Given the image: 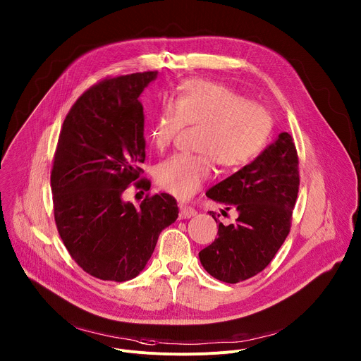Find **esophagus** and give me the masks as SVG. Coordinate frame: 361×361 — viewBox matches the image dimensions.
<instances>
[{
	"instance_id": "34e87169",
	"label": "esophagus",
	"mask_w": 361,
	"mask_h": 361,
	"mask_svg": "<svg viewBox=\"0 0 361 361\" xmlns=\"http://www.w3.org/2000/svg\"><path fill=\"white\" fill-rule=\"evenodd\" d=\"M195 212L191 206H187V204H180V217L181 219H190L192 216H195Z\"/></svg>"
}]
</instances>
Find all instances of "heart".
Listing matches in <instances>:
<instances>
[{"mask_svg":"<svg viewBox=\"0 0 361 361\" xmlns=\"http://www.w3.org/2000/svg\"><path fill=\"white\" fill-rule=\"evenodd\" d=\"M184 125L199 126L194 148L200 152L176 154L155 173L158 184L180 199L190 197L210 178L213 161L223 170L252 161L265 148L274 122L267 108L228 86L192 79L159 108L149 129L152 147L167 149Z\"/></svg>","mask_w":361,"mask_h":361,"instance_id":"b5f03b06","label":"heart"}]
</instances>
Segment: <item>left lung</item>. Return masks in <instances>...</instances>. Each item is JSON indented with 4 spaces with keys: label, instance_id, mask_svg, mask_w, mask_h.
I'll return each instance as SVG.
<instances>
[{
    "label": "left lung",
    "instance_id": "obj_1",
    "mask_svg": "<svg viewBox=\"0 0 361 361\" xmlns=\"http://www.w3.org/2000/svg\"><path fill=\"white\" fill-rule=\"evenodd\" d=\"M298 164L292 137L282 133L250 164L206 192L239 214L233 224L219 223V238L199 253L213 278L238 283L271 264L290 228L300 188ZM210 214L217 223L216 214Z\"/></svg>",
    "mask_w": 361,
    "mask_h": 361
}]
</instances>
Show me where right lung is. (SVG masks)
Masks as SVG:
<instances>
[{"instance_id": "1", "label": "right lung", "mask_w": 361, "mask_h": 361, "mask_svg": "<svg viewBox=\"0 0 361 361\" xmlns=\"http://www.w3.org/2000/svg\"><path fill=\"white\" fill-rule=\"evenodd\" d=\"M158 72L105 79L89 87L63 122L50 176L59 235L76 264L102 281L140 275L159 233L178 217L177 202L155 194L140 207L122 194L145 161L142 90ZM137 187L148 188V180Z\"/></svg>"}]
</instances>
